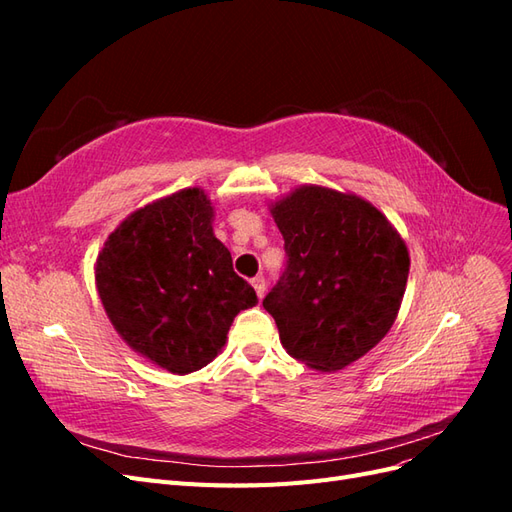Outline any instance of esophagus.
Returning <instances> with one entry per match:
<instances>
[{"instance_id": "34e87169", "label": "esophagus", "mask_w": 512, "mask_h": 512, "mask_svg": "<svg viewBox=\"0 0 512 512\" xmlns=\"http://www.w3.org/2000/svg\"><path fill=\"white\" fill-rule=\"evenodd\" d=\"M252 286H254L256 294H258V299H262V297H265V290H267V284H265V277H262V275H256V277H254V280H252Z\"/></svg>"}]
</instances>
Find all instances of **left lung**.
Returning <instances> with one entry per match:
<instances>
[{"instance_id":"8db88e82","label":"left lung","mask_w":512,"mask_h":512,"mask_svg":"<svg viewBox=\"0 0 512 512\" xmlns=\"http://www.w3.org/2000/svg\"><path fill=\"white\" fill-rule=\"evenodd\" d=\"M286 271L262 307L286 352L316 371L359 361L391 331L410 273L408 245L369 200L299 185L269 205Z\"/></svg>"}]
</instances>
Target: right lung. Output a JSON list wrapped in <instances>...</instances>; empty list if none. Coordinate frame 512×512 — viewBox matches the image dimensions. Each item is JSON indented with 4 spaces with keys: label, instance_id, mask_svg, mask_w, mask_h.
<instances>
[{
    "label": "right lung",
    "instance_id": "1",
    "mask_svg": "<svg viewBox=\"0 0 512 512\" xmlns=\"http://www.w3.org/2000/svg\"><path fill=\"white\" fill-rule=\"evenodd\" d=\"M213 203L185 188L136 209L96 260L104 312L134 352L170 374L209 365L232 320L258 303L213 232Z\"/></svg>",
    "mask_w": 512,
    "mask_h": 512
}]
</instances>
